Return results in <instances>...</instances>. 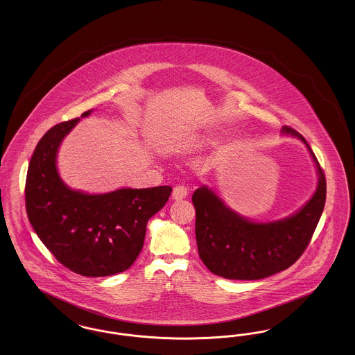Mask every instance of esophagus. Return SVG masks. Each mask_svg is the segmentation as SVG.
Listing matches in <instances>:
<instances>
[{
  "label": "esophagus",
  "instance_id": "1",
  "mask_svg": "<svg viewBox=\"0 0 355 355\" xmlns=\"http://www.w3.org/2000/svg\"><path fill=\"white\" fill-rule=\"evenodd\" d=\"M187 193H189V190H187L185 185H177L173 189V200L181 201V200L186 198Z\"/></svg>",
  "mask_w": 355,
  "mask_h": 355
}]
</instances>
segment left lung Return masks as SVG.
<instances>
[{"label": "left lung", "mask_w": 355, "mask_h": 355, "mask_svg": "<svg viewBox=\"0 0 355 355\" xmlns=\"http://www.w3.org/2000/svg\"><path fill=\"white\" fill-rule=\"evenodd\" d=\"M282 135L304 142L318 175L314 194L293 214L258 222L236 213L206 185L193 193L198 254L220 277L254 281L286 270L302 255L320 222L326 201L324 174L302 135L287 126Z\"/></svg>", "instance_id": "1"}]
</instances>
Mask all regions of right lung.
Returning <instances> with one entry per match:
<instances>
[{
	"instance_id": "obj_1",
	"label": "right lung",
	"mask_w": 355,
	"mask_h": 355,
	"mask_svg": "<svg viewBox=\"0 0 355 355\" xmlns=\"http://www.w3.org/2000/svg\"><path fill=\"white\" fill-rule=\"evenodd\" d=\"M81 119L53 126L37 144L26 175V213L35 234L69 270L107 277L133 265L144 246L148 220L168 202L171 187H121L90 194L67 185L58 173L57 155Z\"/></svg>"
}]
</instances>
